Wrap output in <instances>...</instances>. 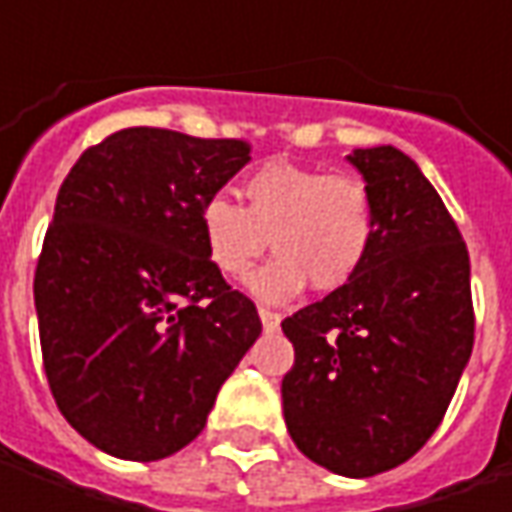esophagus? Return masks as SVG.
<instances>
[{"instance_id":"34e87169","label":"esophagus","mask_w":512,"mask_h":512,"mask_svg":"<svg viewBox=\"0 0 512 512\" xmlns=\"http://www.w3.org/2000/svg\"><path fill=\"white\" fill-rule=\"evenodd\" d=\"M259 319H262L265 330H276L279 322H282V316H279L276 310H270V307H259Z\"/></svg>"}]
</instances>
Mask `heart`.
I'll list each match as a JSON object with an SVG mask.
<instances>
[{
    "label": "heart",
    "instance_id": "obj_1",
    "mask_svg": "<svg viewBox=\"0 0 512 512\" xmlns=\"http://www.w3.org/2000/svg\"><path fill=\"white\" fill-rule=\"evenodd\" d=\"M242 199L245 207L210 196L199 210V233L210 265L233 282L250 276L270 239L276 259L250 282L262 299L285 302L307 282L322 293L336 290L370 253L376 210L359 176L273 159L247 173Z\"/></svg>",
    "mask_w": 512,
    "mask_h": 512
}]
</instances>
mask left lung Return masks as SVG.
<instances>
[{"mask_svg":"<svg viewBox=\"0 0 512 512\" xmlns=\"http://www.w3.org/2000/svg\"><path fill=\"white\" fill-rule=\"evenodd\" d=\"M376 210L359 273L282 322L290 439L330 473L367 479L416 456L442 424L473 350L470 256L436 187L402 150L359 148Z\"/></svg>","mask_w":512,"mask_h":512,"instance_id":"1","label":"left lung"}]
</instances>
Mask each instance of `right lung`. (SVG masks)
I'll list each match as a JSON object with an SVG mask.
<instances>
[{
    "mask_svg": "<svg viewBox=\"0 0 512 512\" xmlns=\"http://www.w3.org/2000/svg\"><path fill=\"white\" fill-rule=\"evenodd\" d=\"M247 162L242 139L125 128L59 187L33 276L42 362L70 427L116 459L193 442L262 333L199 233L202 205Z\"/></svg>",
    "mask_w": 512,
    "mask_h": 512,
    "instance_id": "add662e5",
    "label": "right lung"
}]
</instances>
